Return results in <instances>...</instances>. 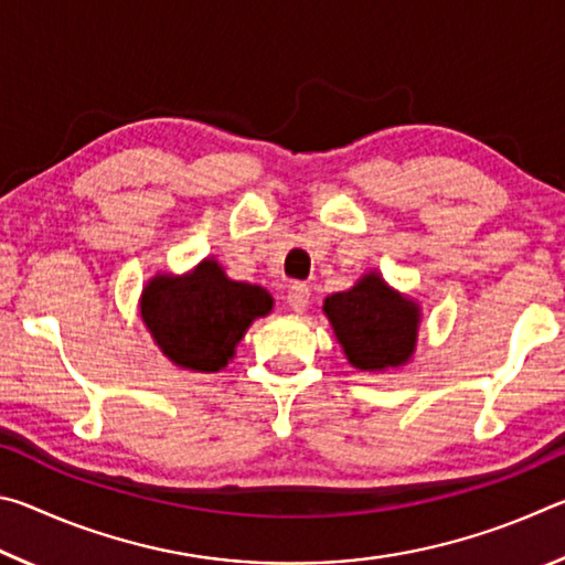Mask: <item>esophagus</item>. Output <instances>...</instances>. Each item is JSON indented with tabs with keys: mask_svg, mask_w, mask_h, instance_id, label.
I'll list each match as a JSON object with an SVG mask.
<instances>
[{
	"mask_svg": "<svg viewBox=\"0 0 565 565\" xmlns=\"http://www.w3.org/2000/svg\"><path fill=\"white\" fill-rule=\"evenodd\" d=\"M311 299V289L306 284H291L289 294H286V303L291 306L296 313H303L306 306H309Z\"/></svg>",
	"mask_w": 565,
	"mask_h": 565,
	"instance_id": "1",
	"label": "esophagus"
}]
</instances>
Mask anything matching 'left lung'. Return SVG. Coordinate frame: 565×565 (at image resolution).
<instances>
[{
  "instance_id": "1",
  "label": "left lung",
  "mask_w": 565,
  "mask_h": 565,
  "mask_svg": "<svg viewBox=\"0 0 565 565\" xmlns=\"http://www.w3.org/2000/svg\"><path fill=\"white\" fill-rule=\"evenodd\" d=\"M347 359L361 371H384L406 363L416 347L418 309L391 291L376 274L363 276L351 291L323 303Z\"/></svg>"
}]
</instances>
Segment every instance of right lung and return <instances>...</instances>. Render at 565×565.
Instances as JSON below:
<instances>
[{"label":"right lung","instance_id":"1","mask_svg":"<svg viewBox=\"0 0 565 565\" xmlns=\"http://www.w3.org/2000/svg\"><path fill=\"white\" fill-rule=\"evenodd\" d=\"M262 286L226 279L216 262H202L184 279L157 276L141 294V319L157 347L181 369L212 374L226 366L248 323L271 311Z\"/></svg>","mask_w":565,"mask_h":565}]
</instances>
